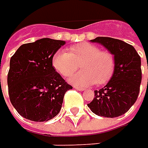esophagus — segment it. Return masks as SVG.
<instances>
[{
  "instance_id": "esophagus-1",
  "label": "esophagus",
  "mask_w": 148,
  "mask_h": 148,
  "mask_svg": "<svg viewBox=\"0 0 148 148\" xmlns=\"http://www.w3.org/2000/svg\"><path fill=\"white\" fill-rule=\"evenodd\" d=\"M76 90H81V91H83V90H84L85 89L84 88H83V87H78V86H75L74 87Z\"/></svg>"
}]
</instances>
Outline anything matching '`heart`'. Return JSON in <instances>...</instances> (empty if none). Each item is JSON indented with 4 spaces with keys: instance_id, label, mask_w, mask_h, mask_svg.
Listing matches in <instances>:
<instances>
[{
    "instance_id": "heart-1",
    "label": "heart",
    "mask_w": 148,
    "mask_h": 148,
    "mask_svg": "<svg viewBox=\"0 0 148 148\" xmlns=\"http://www.w3.org/2000/svg\"><path fill=\"white\" fill-rule=\"evenodd\" d=\"M80 64L83 71L74 74L69 82L83 87L95 83H107L115 68V60L111 53L102 51L98 46L89 42L74 44L69 48V52L60 49L52 57L53 68L65 77L73 74Z\"/></svg>"
}]
</instances>
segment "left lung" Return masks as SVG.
Instances as JSON below:
<instances>
[{
	"mask_svg": "<svg viewBox=\"0 0 148 148\" xmlns=\"http://www.w3.org/2000/svg\"><path fill=\"white\" fill-rule=\"evenodd\" d=\"M103 45L115 60L113 74L106 86L94 90L88 107L98 116L115 118L125 113L137 100L141 83V60L135 49L121 40L97 37L90 40Z\"/></svg>",
	"mask_w": 148,
	"mask_h": 148,
	"instance_id": "obj_1",
	"label": "left lung"
}]
</instances>
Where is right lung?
Masks as SVG:
<instances>
[{
	"mask_svg": "<svg viewBox=\"0 0 148 148\" xmlns=\"http://www.w3.org/2000/svg\"><path fill=\"white\" fill-rule=\"evenodd\" d=\"M65 41L42 38L19 47L10 58V102L23 118L42 122L56 117L72 87L52 66V57ZM1 82V78H0Z\"/></svg>",
	"mask_w": 148,
	"mask_h": 148,
	"instance_id": "right-lung-1",
	"label": "right lung"
}]
</instances>
